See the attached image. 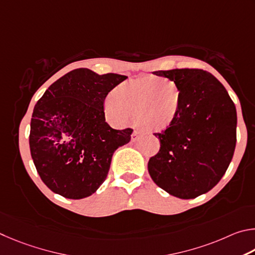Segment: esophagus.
Wrapping results in <instances>:
<instances>
[{"mask_svg": "<svg viewBox=\"0 0 255 255\" xmlns=\"http://www.w3.org/2000/svg\"><path fill=\"white\" fill-rule=\"evenodd\" d=\"M139 135H140V132L134 130V131H133V133H132V135H131V140L133 142H135L137 139H139Z\"/></svg>", "mask_w": 255, "mask_h": 255, "instance_id": "esophagus-1", "label": "esophagus"}]
</instances>
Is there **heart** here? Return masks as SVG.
Segmentation results:
<instances>
[{
	"instance_id": "1",
	"label": "heart",
	"mask_w": 255,
	"mask_h": 255,
	"mask_svg": "<svg viewBox=\"0 0 255 255\" xmlns=\"http://www.w3.org/2000/svg\"><path fill=\"white\" fill-rule=\"evenodd\" d=\"M161 79L144 77L131 80L116 87L106 102L107 114L119 123H135L144 131H160L176 120L181 96L175 84Z\"/></svg>"
}]
</instances>
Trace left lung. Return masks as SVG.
I'll use <instances>...</instances> for the list:
<instances>
[{
  "instance_id": "1",
  "label": "left lung",
  "mask_w": 255,
  "mask_h": 255,
  "mask_svg": "<svg viewBox=\"0 0 255 255\" xmlns=\"http://www.w3.org/2000/svg\"><path fill=\"white\" fill-rule=\"evenodd\" d=\"M179 88L176 120L161 133L159 152L148 170L160 188L175 197L191 199L215 187L233 158L236 109L216 77L202 69L154 71Z\"/></svg>"
}]
</instances>
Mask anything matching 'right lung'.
<instances>
[{"mask_svg":"<svg viewBox=\"0 0 255 255\" xmlns=\"http://www.w3.org/2000/svg\"><path fill=\"white\" fill-rule=\"evenodd\" d=\"M127 78L74 69L37 102L30 124L31 157L53 193L82 199L105 181L114 151L130 142L133 130H114L106 123L104 101Z\"/></svg>","mask_w":255,"mask_h":255,"instance_id":"obj_1","label":"right lung"}]
</instances>
